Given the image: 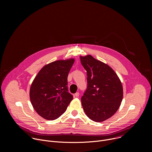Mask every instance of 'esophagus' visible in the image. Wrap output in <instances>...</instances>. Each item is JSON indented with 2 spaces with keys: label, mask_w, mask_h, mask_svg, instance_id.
Returning a JSON list of instances; mask_svg holds the SVG:
<instances>
[{
  "label": "esophagus",
  "mask_w": 152,
  "mask_h": 152,
  "mask_svg": "<svg viewBox=\"0 0 152 152\" xmlns=\"http://www.w3.org/2000/svg\"><path fill=\"white\" fill-rule=\"evenodd\" d=\"M75 97H79V93H78V92L76 93L75 94Z\"/></svg>",
  "instance_id": "1"
}]
</instances>
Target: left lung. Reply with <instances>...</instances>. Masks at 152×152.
Listing matches in <instances>:
<instances>
[{
  "instance_id": "1",
  "label": "left lung",
  "mask_w": 152,
  "mask_h": 152,
  "mask_svg": "<svg viewBox=\"0 0 152 152\" xmlns=\"http://www.w3.org/2000/svg\"><path fill=\"white\" fill-rule=\"evenodd\" d=\"M80 58L87 75V88L81 98L83 110L93 121L102 122L112 117L121 104V82L108 65L90 55Z\"/></svg>"
}]
</instances>
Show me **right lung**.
Wrapping results in <instances>:
<instances>
[{
    "instance_id": "right-lung-1",
    "label": "right lung",
    "mask_w": 152,
    "mask_h": 152,
    "mask_svg": "<svg viewBox=\"0 0 152 152\" xmlns=\"http://www.w3.org/2000/svg\"><path fill=\"white\" fill-rule=\"evenodd\" d=\"M74 59L58 60L43 67L33 80L30 99L36 112L42 118L53 120L66 111L73 100L68 92V74Z\"/></svg>"
}]
</instances>
